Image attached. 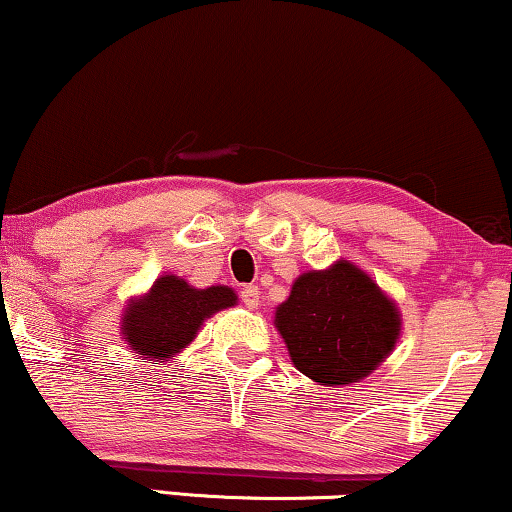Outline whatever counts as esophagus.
<instances>
[{
    "label": "esophagus",
    "instance_id": "34e87169",
    "mask_svg": "<svg viewBox=\"0 0 512 512\" xmlns=\"http://www.w3.org/2000/svg\"><path fill=\"white\" fill-rule=\"evenodd\" d=\"M241 302L248 309H255L257 304H260V288L252 286V283H250V286H243L241 288Z\"/></svg>",
    "mask_w": 512,
    "mask_h": 512
}]
</instances>
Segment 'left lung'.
<instances>
[{"label": "left lung", "instance_id": "8db88e82", "mask_svg": "<svg viewBox=\"0 0 512 512\" xmlns=\"http://www.w3.org/2000/svg\"><path fill=\"white\" fill-rule=\"evenodd\" d=\"M276 328L297 371L321 385L359 383L394 349L399 314L364 271L338 262L293 283Z\"/></svg>", "mask_w": 512, "mask_h": 512}]
</instances>
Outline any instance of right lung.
Returning a JSON list of instances; mask_svg holds the SVG:
<instances>
[{
	"instance_id": "obj_1",
	"label": "right lung",
	"mask_w": 512,
	"mask_h": 512,
	"mask_svg": "<svg viewBox=\"0 0 512 512\" xmlns=\"http://www.w3.org/2000/svg\"><path fill=\"white\" fill-rule=\"evenodd\" d=\"M236 304V293L226 286L191 288L177 276L153 283L144 300L132 302L125 312V338L137 354L148 359L172 357L196 338L210 314Z\"/></svg>"
}]
</instances>
